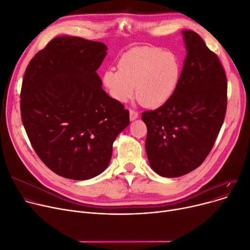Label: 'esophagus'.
<instances>
[{"label": "esophagus", "mask_w": 250, "mask_h": 250, "mask_svg": "<svg viewBox=\"0 0 250 250\" xmlns=\"http://www.w3.org/2000/svg\"><path fill=\"white\" fill-rule=\"evenodd\" d=\"M139 117V113L137 111H135L134 109H129V118L130 121H135L136 118Z\"/></svg>", "instance_id": "34e87169"}]
</instances>
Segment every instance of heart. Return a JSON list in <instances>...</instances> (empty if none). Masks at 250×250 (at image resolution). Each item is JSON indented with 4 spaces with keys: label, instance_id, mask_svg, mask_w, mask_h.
<instances>
[{
    "label": "heart",
    "instance_id": "b5f03b06",
    "mask_svg": "<svg viewBox=\"0 0 250 250\" xmlns=\"http://www.w3.org/2000/svg\"><path fill=\"white\" fill-rule=\"evenodd\" d=\"M118 70L104 72L102 81L109 95L126 102L135 93L147 107H159L172 97L178 86L181 63L175 52L156 46L127 50L117 63Z\"/></svg>",
    "mask_w": 250,
    "mask_h": 250
}]
</instances>
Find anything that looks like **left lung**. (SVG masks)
<instances>
[{"instance_id": "obj_1", "label": "left lung", "mask_w": 250, "mask_h": 250, "mask_svg": "<svg viewBox=\"0 0 250 250\" xmlns=\"http://www.w3.org/2000/svg\"><path fill=\"white\" fill-rule=\"evenodd\" d=\"M181 33L188 54L174 94L142 113L150 166L164 177L188 174L205 161L227 108V79L219 58L198 33Z\"/></svg>"}]
</instances>
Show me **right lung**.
<instances>
[{
	"label": "right lung",
	"instance_id": "obj_1",
	"mask_svg": "<svg viewBox=\"0 0 250 250\" xmlns=\"http://www.w3.org/2000/svg\"><path fill=\"white\" fill-rule=\"evenodd\" d=\"M107 47L59 36L39 50L24 73L21 120L41 160L56 174L85 180L107 168L112 144L129 112L102 89L96 73Z\"/></svg>",
	"mask_w": 250,
	"mask_h": 250
}]
</instances>
